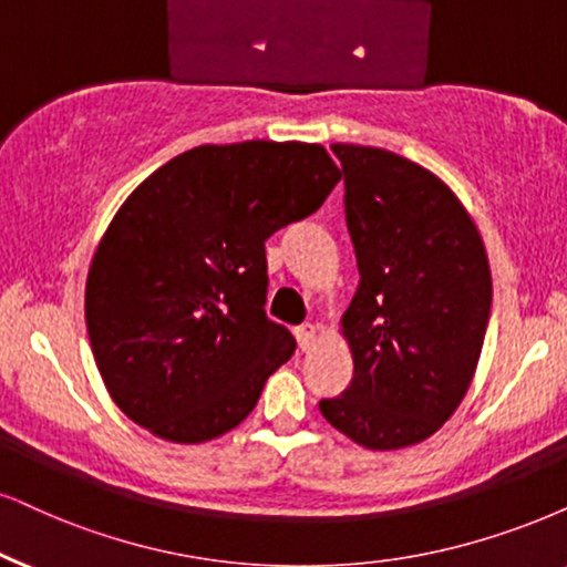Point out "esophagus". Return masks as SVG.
Listing matches in <instances>:
<instances>
[{
  "label": "esophagus",
  "mask_w": 567,
  "mask_h": 567,
  "mask_svg": "<svg viewBox=\"0 0 567 567\" xmlns=\"http://www.w3.org/2000/svg\"><path fill=\"white\" fill-rule=\"evenodd\" d=\"M296 337H298V346H300V350H308V348L313 346V342H317V337H319V327H313V324H303V327H298Z\"/></svg>",
  "instance_id": "1"
}]
</instances>
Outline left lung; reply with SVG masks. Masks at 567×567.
Segmentation results:
<instances>
[{
    "mask_svg": "<svg viewBox=\"0 0 567 567\" xmlns=\"http://www.w3.org/2000/svg\"><path fill=\"white\" fill-rule=\"evenodd\" d=\"M358 290L340 319L353 382L319 411L367 450L440 432L468 392L492 308L476 221L434 172L384 148L334 143Z\"/></svg>",
    "mask_w": 567,
    "mask_h": 567,
    "instance_id": "obj_1",
    "label": "left lung"
}]
</instances>
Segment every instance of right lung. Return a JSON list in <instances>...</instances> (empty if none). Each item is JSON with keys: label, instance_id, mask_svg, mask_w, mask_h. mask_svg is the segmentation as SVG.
I'll return each instance as SVG.
<instances>
[{"label": "right lung", "instance_id": "add662e5", "mask_svg": "<svg viewBox=\"0 0 567 567\" xmlns=\"http://www.w3.org/2000/svg\"><path fill=\"white\" fill-rule=\"evenodd\" d=\"M342 172L319 143H206L143 181L85 279V327L106 392L177 444L217 440L296 353L267 319V250L324 204Z\"/></svg>", "mask_w": 567, "mask_h": 567}]
</instances>
